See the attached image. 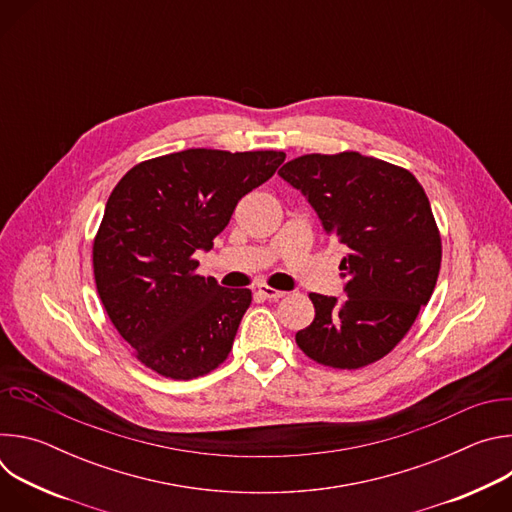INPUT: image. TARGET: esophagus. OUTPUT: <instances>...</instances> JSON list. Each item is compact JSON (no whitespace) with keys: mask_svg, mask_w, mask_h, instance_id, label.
Wrapping results in <instances>:
<instances>
[{"mask_svg":"<svg viewBox=\"0 0 512 512\" xmlns=\"http://www.w3.org/2000/svg\"><path fill=\"white\" fill-rule=\"evenodd\" d=\"M257 294L261 296V298H267V300H281V298H285L287 294L285 291H281V289H273V287H269V285H259L257 287Z\"/></svg>","mask_w":512,"mask_h":512,"instance_id":"obj_1","label":"esophagus"}]
</instances>
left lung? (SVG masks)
Segmentation results:
<instances>
[{
	"label": "left lung",
	"instance_id": "obj_1",
	"mask_svg": "<svg viewBox=\"0 0 512 512\" xmlns=\"http://www.w3.org/2000/svg\"><path fill=\"white\" fill-rule=\"evenodd\" d=\"M277 174L346 251L348 298L310 294L316 316L296 342L324 367H367L409 332L440 273L442 239L425 190L409 170L358 152L308 154Z\"/></svg>",
	"mask_w": 512,
	"mask_h": 512
}]
</instances>
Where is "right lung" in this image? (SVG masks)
Segmentation results:
<instances>
[{
    "instance_id": "1",
    "label": "right lung",
    "mask_w": 512,
    "mask_h": 512,
    "mask_svg": "<svg viewBox=\"0 0 512 512\" xmlns=\"http://www.w3.org/2000/svg\"><path fill=\"white\" fill-rule=\"evenodd\" d=\"M283 152L184 150L133 166L113 188L93 243L99 298L145 367L174 381L214 371L233 348L251 289L196 273V251L267 182Z\"/></svg>"
}]
</instances>
